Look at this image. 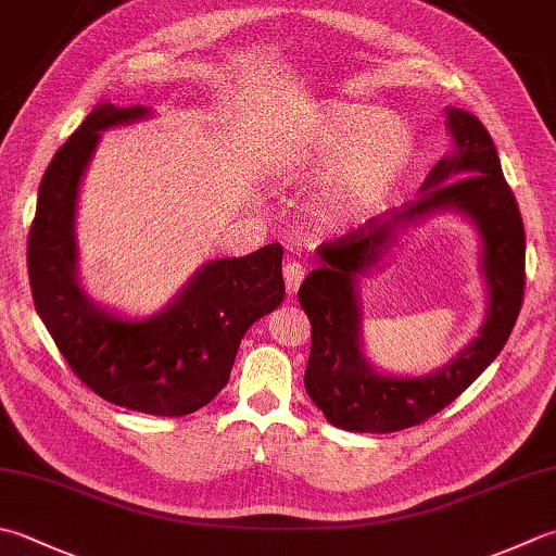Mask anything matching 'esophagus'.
<instances>
[{
    "instance_id": "esophagus-1",
    "label": "esophagus",
    "mask_w": 556,
    "mask_h": 556,
    "mask_svg": "<svg viewBox=\"0 0 556 556\" xmlns=\"http://www.w3.org/2000/svg\"><path fill=\"white\" fill-rule=\"evenodd\" d=\"M303 277H306V267H303L301 263H296V260H291V263L285 265V281H287V291L289 293H296Z\"/></svg>"
}]
</instances>
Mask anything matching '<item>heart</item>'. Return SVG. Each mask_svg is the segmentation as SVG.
I'll return each mask as SVG.
<instances>
[{"label": "heart", "instance_id": "heart-1", "mask_svg": "<svg viewBox=\"0 0 556 556\" xmlns=\"http://www.w3.org/2000/svg\"><path fill=\"white\" fill-rule=\"evenodd\" d=\"M415 159V135L397 115L374 105L330 103L279 154L291 182H320L315 219L342 228L378 212Z\"/></svg>", "mask_w": 556, "mask_h": 556}]
</instances>
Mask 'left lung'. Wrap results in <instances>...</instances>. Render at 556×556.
<instances>
[{
  "instance_id": "left-lung-1",
  "label": "left lung",
  "mask_w": 556,
  "mask_h": 556,
  "mask_svg": "<svg viewBox=\"0 0 556 556\" xmlns=\"http://www.w3.org/2000/svg\"><path fill=\"white\" fill-rule=\"evenodd\" d=\"M448 129L455 151L431 168L419 198L323 243L315 250L320 267L299 289V303L311 320V354L303 383L332 427L390 433L427 421L494 362L518 320L526 293V228L518 202L480 119L451 108ZM441 208H458L481 228L490 285L488 323L481 337L433 377H378L365 364L357 342L361 314L353 291L355 275L377 262L394 240L397 225Z\"/></svg>"
}]
</instances>
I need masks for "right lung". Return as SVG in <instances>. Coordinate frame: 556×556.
<instances>
[{
    "label": "right lung",
    "instance_id": "obj_1",
    "mask_svg": "<svg viewBox=\"0 0 556 556\" xmlns=\"http://www.w3.org/2000/svg\"><path fill=\"white\" fill-rule=\"evenodd\" d=\"M144 115L141 105L103 103L58 149L40 180L26 263L36 311L86 388L144 415L182 417L216 397L245 330L285 299V248L212 260L154 318L125 320L93 306L76 281V190L101 129Z\"/></svg>",
    "mask_w": 556,
    "mask_h": 556
}]
</instances>
